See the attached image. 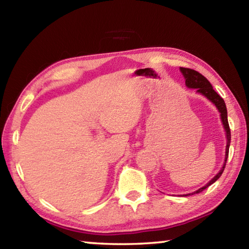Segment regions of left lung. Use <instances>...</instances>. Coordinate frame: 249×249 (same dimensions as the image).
Listing matches in <instances>:
<instances>
[{
	"label": "left lung",
	"mask_w": 249,
	"mask_h": 249,
	"mask_svg": "<svg viewBox=\"0 0 249 249\" xmlns=\"http://www.w3.org/2000/svg\"><path fill=\"white\" fill-rule=\"evenodd\" d=\"M180 71L182 72L183 77L185 79V86H187L188 88H190V89H196V92H199V93H201L202 95H204L206 99H209L211 102H212L217 107L218 112L221 113V120H222L223 126H224V129L226 133V141H227L224 165H223L220 172H218V174L214 177V178L211 180L209 183H206L204 187L200 188L199 190H196L193 193H189V195H184L185 196H188L195 195V193H200L203 190H205L206 188L210 187L211 184H213L222 176L223 171H224L225 165H226L227 157H229V149H230V144H231V129H230L229 121H227V109H226V105H225L224 100H223L215 91H214L212 84L209 82V80L206 79L204 75H202L200 72H197V71L193 70V69L182 68V67H181Z\"/></svg>",
	"instance_id": "1"
}]
</instances>
